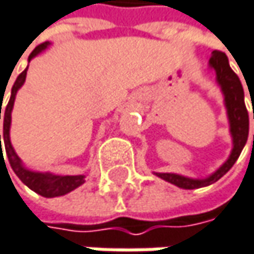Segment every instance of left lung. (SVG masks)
<instances>
[{"label": "left lung", "mask_w": 254, "mask_h": 254, "mask_svg": "<svg viewBox=\"0 0 254 254\" xmlns=\"http://www.w3.org/2000/svg\"><path fill=\"white\" fill-rule=\"evenodd\" d=\"M209 64L217 72V80H218L219 85L224 91V96H225V106H227V113H228V119H230L234 148L231 151L230 158L222 164V167H219L212 176L202 179V180L189 179V177L173 173H155L163 180L176 185L177 188H182V189H197V188L209 186L219 180L234 166L239 155L242 154V150L244 148V145L247 142V136H249V113H247V109L244 104V90H243L242 82L239 80L237 74L231 69V66L228 64V58L224 52L215 51L209 59Z\"/></svg>", "instance_id": "left-lung-1"}]
</instances>
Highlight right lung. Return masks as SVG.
I'll use <instances>...</instances> for the list:
<instances>
[{
    "mask_svg": "<svg viewBox=\"0 0 254 254\" xmlns=\"http://www.w3.org/2000/svg\"><path fill=\"white\" fill-rule=\"evenodd\" d=\"M48 42L45 43H40L39 46H36L33 49V52L29 55V61L36 57L39 52H42L45 48H48ZM26 74H27V68L17 77V80L14 82L11 88V97L8 100V103L5 106V110H4V135L1 138L0 135V150H1V139H4V145H5V152H7V158L10 161V166H11L12 172L18 176V179L27 186L30 188L33 192L39 193V195L45 196V197H55V196H62L69 193L71 190L77 189L78 186H81L85 180H84V176H52V174L48 173H36V172H30V170H26L21 163H20V158L17 157V154L14 152L11 147V142H10V124H11V110L12 106H14V99H15V94L18 91V88L23 85V82L26 81ZM2 99V96H1ZM1 106L0 104V119H1ZM2 154V150H1ZM4 158V155H2Z\"/></svg>",
    "mask_w": 254,
    "mask_h": 254,
    "instance_id": "1",
    "label": "right lung"
}]
</instances>
